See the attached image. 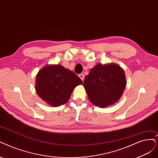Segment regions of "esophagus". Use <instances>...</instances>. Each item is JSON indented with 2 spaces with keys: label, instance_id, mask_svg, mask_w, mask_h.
Wrapping results in <instances>:
<instances>
[{
  "label": "esophagus",
  "instance_id": "34e87169",
  "mask_svg": "<svg viewBox=\"0 0 158 158\" xmlns=\"http://www.w3.org/2000/svg\"><path fill=\"white\" fill-rule=\"evenodd\" d=\"M79 77H80V79L82 80V81H84V79H85V76H84V74L83 73H81L79 75Z\"/></svg>",
  "mask_w": 158,
  "mask_h": 158
}]
</instances>
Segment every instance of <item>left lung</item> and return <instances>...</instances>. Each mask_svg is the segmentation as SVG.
Returning a JSON list of instances; mask_svg holds the SVG:
<instances>
[{
	"label": "left lung",
	"instance_id": "left-lung-1",
	"mask_svg": "<svg viewBox=\"0 0 158 158\" xmlns=\"http://www.w3.org/2000/svg\"><path fill=\"white\" fill-rule=\"evenodd\" d=\"M83 86L92 103L108 107L117 102L125 90L124 71L114 63L98 64L85 77Z\"/></svg>",
	"mask_w": 158,
	"mask_h": 158
}]
</instances>
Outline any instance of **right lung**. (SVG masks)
Wrapping results in <instances>:
<instances>
[{
	"mask_svg": "<svg viewBox=\"0 0 158 158\" xmlns=\"http://www.w3.org/2000/svg\"><path fill=\"white\" fill-rule=\"evenodd\" d=\"M83 81L73 72L58 64L46 65L36 75L35 89L40 98L52 107L65 104L76 86Z\"/></svg>",
	"mask_w": 158,
	"mask_h": 158,
	"instance_id": "obj_1",
	"label": "right lung"
}]
</instances>
